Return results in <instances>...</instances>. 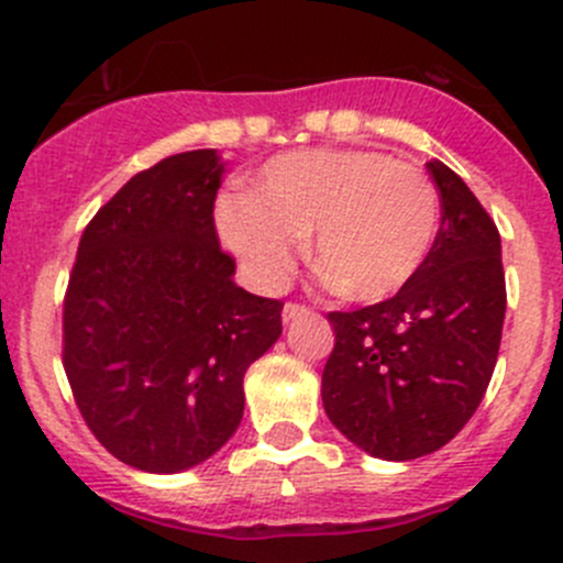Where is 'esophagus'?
I'll return each mask as SVG.
<instances>
[{
	"instance_id": "obj_1",
	"label": "esophagus",
	"mask_w": 563,
	"mask_h": 563,
	"mask_svg": "<svg viewBox=\"0 0 563 563\" xmlns=\"http://www.w3.org/2000/svg\"><path fill=\"white\" fill-rule=\"evenodd\" d=\"M305 313H310L308 305H302V302H286V308H283V321H294V318L305 316Z\"/></svg>"
}]
</instances>
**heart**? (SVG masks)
I'll list each match as a JSON object with an SVG mask.
<instances>
[{"label":"heart","mask_w":563,"mask_h":563,"mask_svg":"<svg viewBox=\"0 0 563 563\" xmlns=\"http://www.w3.org/2000/svg\"><path fill=\"white\" fill-rule=\"evenodd\" d=\"M441 223L433 179L376 150H299L272 157L258 192H231L218 225L266 286L291 275L316 231L318 264L343 297L378 302L428 261Z\"/></svg>","instance_id":"1"}]
</instances>
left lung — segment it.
<instances>
[{
  "label": "left lung",
  "mask_w": 563,
  "mask_h": 563,
  "mask_svg": "<svg viewBox=\"0 0 563 563\" xmlns=\"http://www.w3.org/2000/svg\"><path fill=\"white\" fill-rule=\"evenodd\" d=\"M441 229L419 275L384 302L329 313L321 397L334 428L371 455L413 460L450 444L485 397L507 283L487 209L441 161Z\"/></svg>",
  "instance_id": "1"
}]
</instances>
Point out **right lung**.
Instances as JSON below:
<instances>
[{"label": "right lung", "instance_id": "1", "mask_svg": "<svg viewBox=\"0 0 563 563\" xmlns=\"http://www.w3.org/2000/svg\"><path fill=\"white\" fill-rule=\"evenodd\" d=\"M223 163L192 150L135 174L78 242L62 365L95 439L174 474L220 450L245 411L247 367L283 332L280 299L231 280L214 229Z\"/></svg>", "mask_w": 563, "mask_h": 563}]
</instances>
